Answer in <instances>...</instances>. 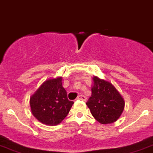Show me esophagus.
Wrapping results in <instances>:
<instances>
[{
	"mask_svg": "<svg viewBox=\"0 0 153 153\" xmlns=\"http://www.w3.org/2000/svg\"><path fill=\"white\" fill-rule=\"evenodd\" d=\"M78 99H81V100H84V101H86L87 100V97H86L85 95H79V96L78 97Z\"/></svg>",
	"mask_w": 153,
	"mask_h": 153,
	"instance_id": "34e87169",
	"label": "esophagus"
}]
</instances>
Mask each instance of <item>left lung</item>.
<instances>
[{"instance_id": "1", "label": "left lung", "mask_w": 153, "mask_h": 153, "mask_svg": "<svg viewBox=\"0 0 153 153\" xmlns=\"http://www.w3.org/2000/svg\"><path fill=\"white\" fill-rule=\"evenodd\" d=\"M92 95L86 102L91 114L101 124L113 123L124 110V100L110 82L93 77Z\"/></svg>"}]
</instances>
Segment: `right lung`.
Returning a JSON list of instances; mask_svg holds the SVG:
<instances>
[{"instance_id": "add662e5", "label": "right lung", "mask_w": 153, "mask_h": 153, "mask_svg": "<svg viewBox=\"0 0 153 153\" xmlns=\"http://www.w3.org/2000/svg\"><path fill=\"white\" fill-rule=\"evenodd\" d=\"M74 102L68 99L62 78L44 82L30 99L33 115L47 126H56L68 114Z\"/></svg>"}]
</instances>
